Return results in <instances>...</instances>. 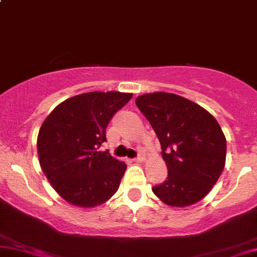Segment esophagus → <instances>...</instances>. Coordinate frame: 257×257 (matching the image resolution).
Masks as SVG:
<instances>
[{"instance_id": "34e87169", "label": "esophagus", "mask_w": 257, "mask_h": 257, "mask_svg": "<svg viewBox=\"0 0 257 257\" xmlns=\"http://www.w3.org/2000/svg\"><path fill=\"white\" fill-rule=\"evenodd\" d=\"M145 160H147V158H145L144 155H139L138 158H136V159H134V162H136V163H143V162H145Z\"/></svg>"}]
</instances>
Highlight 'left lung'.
Here are the masks:
<instances>
[{"label":"left lung","instance_id":"left-lung-1","mask_svg":"<svg viewBox=\"0 0 257 257\" xmlns=\"http://www.w3.org/2000/svg\"><path fill=\"white\" fill-rule=\"evenodd\" d=\"M136 103L159 139L168 168L167 180L153 193L174 208L200 201L216 184L226 160V139L217 120L199 104L173 93H147Z\"/></svg>","mask_w":257,"mask_h":257}]
</instances>
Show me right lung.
<instances>
[{
  "instance_id": "add662e5",
  "label": "right lung",
  "mask_w": 257,
  "mask_h": 257,
  "mask_svg": "<svg viewBox=\"0 0 257 257\" xmlns=\"http://www.w3.org/2000/svg\"><path fill=\"white\" fill-rule=\"evenodd\" d=\"M133 93L89 92L59 103L37 137L40 165L62 199L79 208H94L116 193L126 164L100 152L114 113Z\"/></svg>"
}]
</instances>
